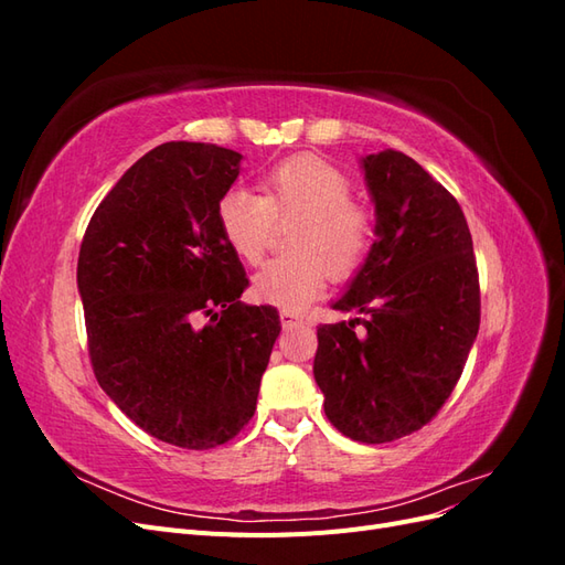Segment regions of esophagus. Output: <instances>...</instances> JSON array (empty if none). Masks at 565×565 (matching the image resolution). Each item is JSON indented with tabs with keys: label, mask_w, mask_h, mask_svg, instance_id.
<instances>
[{
	"label": "esophagus",
	"mask_w": 565,
	"mask_h": 565,
	"mask_svg": "<svg viewBox=\"0 0 565 565\" xmlns=\"http://www.w3.org/2000/svg\"><path fill=\"white\" fill-rule=\"evenodd\" d=\"M301 318L297 313H289V311H282L280 313V324L287 330V328H295V324H299Z\"/></svg>",
	"instance_id": "obj_1"
}]
</instances>
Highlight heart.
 Wrapping results in <instances>:
<instances>
[{
  "label": "heart",
  "instance_id": "b5f03b06",
  "mask_svg": "<svg viewBox=\"0 0 565 565\" xmlns=\"http://www.w3.org/2000/svg\"><path fill=\"white\" fill-rule=\"evenodd\" d=\"M353 183L339 167L316 156L278 162L262 183V195L249 188H228L216 204V221L226 245L247 264H259L276 224L299 221L289 252L295 256L268 262L252 280L256 301L280 311H303L328 285L361 268L372 245V218L358 207Z\"/></svg>",
  "mask_w": 565,
  "mask_h": 565
}]
</instances>
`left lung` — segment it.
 Segmentation results:
<instances>
[{
  "label": "left lung",
  "instance_id": "1",
  "mask_svg": "<svg viewBox=\"0 0 565 565\" xmlns=\"http://www.w3.org/2000/svg\"><path fill=\"white\" fill-rule=\"evenodd\" d=\"M361 169L377 241L332 309L367 318L320 324L313 377L341 434L388 443L448 401L478 334L481 292L465 212L446 188L391 148Z\"/></svg>",
  "mask_w": 565,
  "mask_h": 565
}]
</instances>
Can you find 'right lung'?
<instances>
[{"mask_svg": "<svg viewBox=\"0 0 565 565\" xmlns=\"http://www.w3.org/2000/svg\"><path fill=\"white\" fill-rule=\"evenodd\" d=\"M243 156L169 141L131 164L98 204L77 262L94 374L158 440L224 446L252 419L280 334L216 221Z\"/></svg>", "mask_w": 565, "mask_h": 565, "instance_id": "obj_1", "label": "right lung"}]
</instances>
